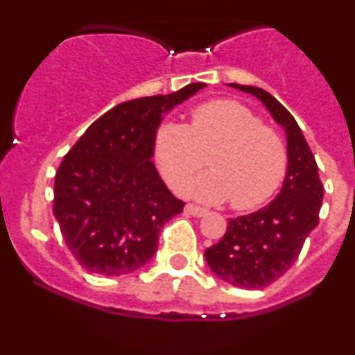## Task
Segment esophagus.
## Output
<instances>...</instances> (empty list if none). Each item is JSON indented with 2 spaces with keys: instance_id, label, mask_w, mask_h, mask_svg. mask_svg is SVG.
Listing matches in <instances>:
<instances>
[{
  "instance_id": "1",
  "label": "esophagus",
  "mask_w": 355,
  "mask_h": 355,
  "mask_svg": "<svg viewBox=\"0 0 355 355\" xmlns=\"http://www.w3.org/2000/svg\"><path fill=\"white\" fill-rule=\"evenodd\" d=\"M185 211L189 215H191V217H203V215H207V210L205 209L193 205V203H189V205L185 207Z\"/></svg>"
}]
</instances>
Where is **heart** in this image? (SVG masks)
Masks as SVG:
<instances>
[{"mask_svg": "<svg viewBox=\"0 0 355 355\" xmlns=\"http://www.w3.org/2000/svg\"><path fill=\"white\" fill-rule=\"evenodd\" d=\"M205 153L211 170L189 187L191 197L205 203L230 200L235 210L255 209L287 173L284 138L234 100L205 101L193 108L189 125L165 123L155 135L158 170L178 193L205 164Z\"/></svg>", "mask_w": 355, "mask_h": 355, "instance_id": "heart-1", "label": "heart"}]
</instances>
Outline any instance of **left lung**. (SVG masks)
I'll use <instances>...</instances> for the list:
<instances>
[{"instance_id": "1", "label": "left lung", "mask_w": 355, "mask_h": 355, "mask_svg": "<svg viewBox=\"0 0 355 355\" xmlns=\"http://www.w3.org/2000/svg\"><path fill=\"white\" fill-rule=\"evenodd\" d=\"M266 105L287 135L284 185L267 207L230 218L220 242L205 250L211 272L240 288H263L288 270L319 223L324 187L302 130L280 101L262 88L230 83Z\"/></svg>"}]
</instances>
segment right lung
I'll return each instance as SVG.
<instances>
[{
    "label": "right lung",
    "instance_id": "right-lung-1",
    "mask_svg": "<svg viewBox=\"0 0 355 355\" xmlns=\"http://www.w3.org/2000/svg\"><path fill=\"white\" fill-rule=\"evenodd\" d=\"M205 87L123 101L101 115L64 155L55 177L53 214L64 243L92 274H130L152 259L158 235L183 210L155 168L164 113Z\"/></svg>",
    "mask_w": 355,
    "mask_h": 355
}]
</instances>
